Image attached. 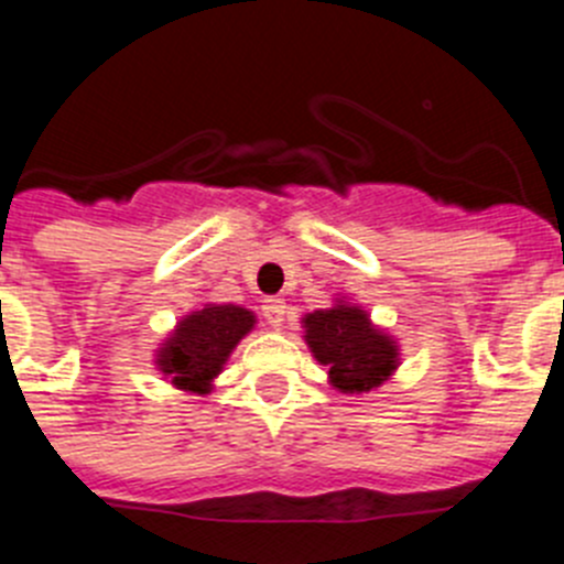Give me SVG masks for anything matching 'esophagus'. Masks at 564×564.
<instances>
[{"label": "esophagus", "instance_id": "obj_1", "mask_svg": "<svg viewBox=\"0 0 564 564\" xmlns=\"http://www.w3.org/2000/svg\"><path fill=\"white\" fill-rule=\"evenodd\" d=\"M261 312H264L267 323H270L272 328H278V325H283V317H286V303H283L281 297H267Z\"/></svg>", "mask_w": 564, "mask_h": 564}]
</instances>
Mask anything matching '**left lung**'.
Segmentation results:
<instances>
[{
  "label": "left lung",
  "mask_w": 564,
  "mask_h": 564,
  "mask_svg": "<svg viewBox=\"0 0 564 564\" xmlns=\"http://www.w3.org/2000/svg\"><path fill=\"white\" fill-rule=\"evenodd\" d=\"M303 323L314 359L328 367L330 383L341 392H370L398 367L392 339L372 328L359 306L336 303L308 314Z\"/></svg>",
  "instance_id": "8db88e82"
}]
</instances>
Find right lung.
<instances>
[{
	"label": "right lung",
	"instance_id": "right-lung-1",
	"mask_svg": "<svg viewBox=\"0 0 564 564\" xmlns=\"http://www.w3.org/2000/svg\"><path fill=\"white\" fill-rule=\"evenodd\" d=\"M252 312L239 306H205L188 314L158 354V367L172 383L188 392H210L230 350L252 328Z\"/></svg>",
	"mask_w": 564,
	"mask_h": 564
}]
</instances>
